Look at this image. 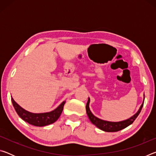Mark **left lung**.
Segmentation results:
<instances>
[{
	"mask_svg": "<svg viewBox=\"0 0 156 156\" xmlns=\"http://www.w3.org/2000/svg\"><path fill=\"white\" fill-rule=\"evenodd\" d=\"M144 100L143 102L141 105L140 107L138 109L135 114L132 115L128 119L119 121V122H112V121H107L105 120H102L100 118H98L96 116H95L92 112H91L90 109H89V102H90V98H88V101L87 102L86 105V112L87 114L89 119L90 120L92 124L97 126L98 128L101 129V130L106 131V132H115L122 130V129L127 127L128 126L131 125L133 122V121L136 119L138 115L140 113L142 108L143 107L144 105Z\"/></svg>",
	"mask_w": 156,
	"mask_h": 156,
	"instance_id": "left-lung-1",
	"label": "left lung"
}]
</instances>
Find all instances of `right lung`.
<instances>
[{"mask_svg": "<svg viewBox=\"0 0 156 156\" xmlns=\"http://www.w3.org/2000/svg\"><path fill=\"white\" fill-rule=\"evenodd\" d=\"M11 100L16 112L20 116L21 119H23L31 125L36 126H44L51 125V124L56 122L59 118L60 115H61L63 107H64L66 102V101H63L56 109L51 111V112L35 113L28 112V111L21 107L19 105L14 101L12 97L11 98Z\"/></svg>", "mask_w": 156, "mask_h": 156, "instance_id": "add662e5", "label": "right lung"}]
</instances>
